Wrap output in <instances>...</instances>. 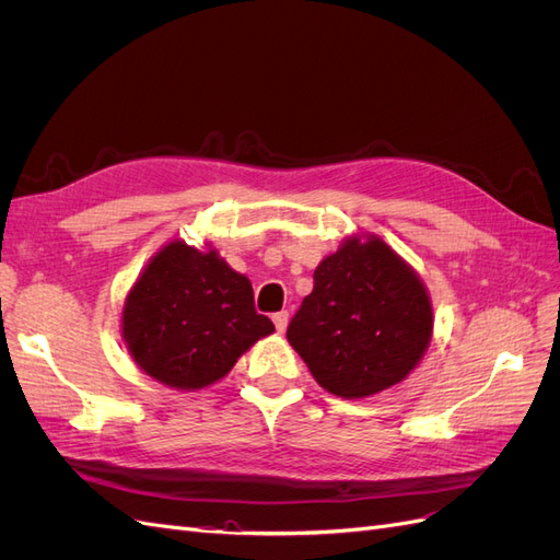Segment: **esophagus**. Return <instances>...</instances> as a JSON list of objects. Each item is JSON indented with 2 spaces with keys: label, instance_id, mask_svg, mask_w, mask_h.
<instances>
[{
  "label": "esophagus",
  "instance_id": "1",
  "mask_svg": "<svg viewBox=\"0 0 560 560\" xmlns=\"http://www.w3.org/2000/svg\"><path fill=\"white\" fill-rule=\"evenodd\" d=\"M273 325H276V329L282 334V331L287 329V325H290V313H287V311L276 313V315H273Z\"/></svg>",
  "mask_w": 560,
  "mask_h": 560
}]
</instances>
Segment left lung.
<instances>
[{
  "label": "left lung",
  "instance_id": "obj_1",
  "mask_svg": "<svg viewBox=\"0 0 560 560\" xmlns=\"http://www.w3.org/2000/svg\"><path fill=\"white\" fill-rule=\"evenodd\" d=\"M287 341L327 393L362 399L401 383L434 329L420 276L378 235H350L315 268Z\"/></svg>",
  "mask_w": 560,
  "mask_h": 560
}]
</instances>
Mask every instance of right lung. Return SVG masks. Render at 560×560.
<instances>
[{
  "label": "right lung",
  "mask_w": 560,
  "mask_h": 560,
  "mask_svg": "<svg viewBox=\"0 0 560 560\" xmlns=\"http://www.w3.org/2000/svg\"><path fill=\"white\" fill-rule=\"evenodd\" d=\"M276 327L254 311L252 282L212 245L171 241L149 259L124 303L121 336L147 376L200 389L224 378Z\"/></svg>",
  "instance_id": "obj_1"
}]
</instances>
